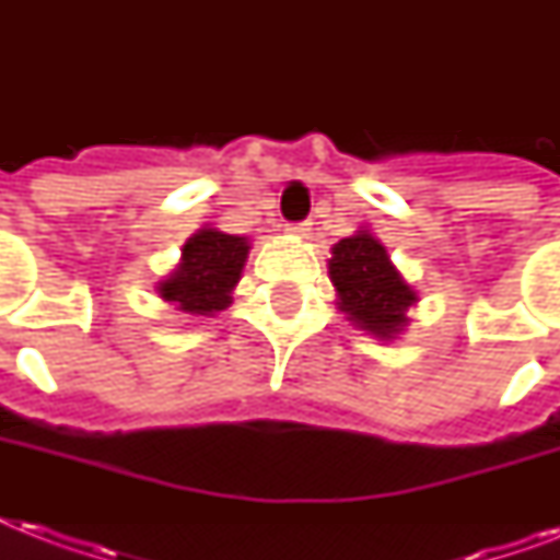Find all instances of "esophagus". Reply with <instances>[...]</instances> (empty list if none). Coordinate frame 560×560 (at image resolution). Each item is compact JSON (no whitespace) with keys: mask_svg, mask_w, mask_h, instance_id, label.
Instances as JSON below:
<instances>
[{"mask_svg":"<svg viewBox=\"0 0 560 560\" xmlns=\"http://www.w3.org/2000/svg\"><path fill=\"white\" fill-rule=\"evenodd\" d=\"M288 232L293 237H307L311 235V223H293V226H288Z\"/></svg>","mask_w":560,"mask_h":560,"instance_id":"obj_1","label":"esophagus"}]
</instances>
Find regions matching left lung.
Returning a JSON list of instances; mask_svg holds the SVG:
<instances>
[{
	"instance_id": "1",
	"label": "left lung",
	"mask_w": 560,
	"mask_h": 560,
	"mask_svg": "<svg viewBox=\"0 0 560 560\" xmlns=\"http://www.w3.org/2000/svg\"><path fill=\"white\" fill-rule=\"evenodd\" d=\"M328 276L337 290V307L354 328L383 342L398 340V334L407 331V314L418 293L369 229H358L331 246Z\"/></svg>"
}]
</instances>
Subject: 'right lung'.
Listing matches in <instances>:
<instances>
[{"mask_svg":"<svg viewBox=\"0 0 560 560\" xmlns=\"http://www.w3.org/2000/svg\"><path fill=\"white\" fill-rule=\"evenodd\" d=\"M246 255L249 237L226 235L214 226L197 229L183 244L177 267L156 284V293L179 314L214 316L232 305Z\"/></svg>","mask_w":560,"mask_h":560,"instance_id":"right-lung-1","label":"right lung"}]
</instances>
